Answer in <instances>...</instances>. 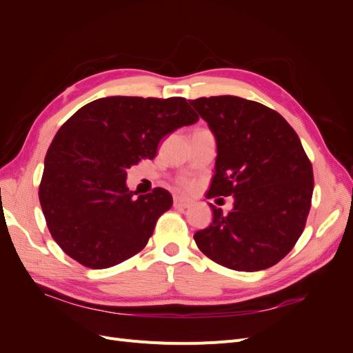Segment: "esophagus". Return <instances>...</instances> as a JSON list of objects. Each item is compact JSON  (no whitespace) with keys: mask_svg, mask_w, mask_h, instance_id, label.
Instances as JSON below:
<instances>
[{"mask_svg":"<svg viewBox=\"0 0 353 353\" xmlns=\"http://www.w3.org/2000/svg\"><path fill=\"white\" fill-rule=\"evenodd\" d=\"M174 208L175 209H187V208H190V203L181 197H174Z\"/></svg>","mask_w":353,"mask_h":353,"instance_id":"obj_1","label":"esophagus"}]
</instances>
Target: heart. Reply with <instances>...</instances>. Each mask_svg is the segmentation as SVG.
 I'll return each instance as SVG.
<instances>
[{"label": "heart", "mask_w": 353, "mask_h": 353, "mask_svg": "<svg viewBox=\"0 0 353 353\" xmlns=\"http://www.w3.org/2000/svg\"><path fill=\"white\" fill-rule=\"evenodd\" d=\"M178 185H179V188H183V190H191V188H193V183H191V181H188V179H181L179 183H178Z\"/></svg>", "instance_id": "b5f03b06"}]
</instances>
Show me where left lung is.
Segmentation results:
<instances>
[{
	"mask_svg": "<svg viewBox=\"0 0 353 353\" xmlns=\"http://www.w3.org/2000/svg\"><path fill=\"white\" fill-rule=\"evenodd\" d=\"M190 103L216 137L208 196H234L228 215L210 205L213 221L194 234L197 248L230 270L270 268L305 230L314 191L311 160L284 117L258 101L218 95Z\"/></svg>",
	"mask_w": 353,
	"mask_h": 353,
	"instance_id": "left-lung-1",
	"label": "left lung"
}]
</instances>
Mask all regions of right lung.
Segmentation results:
<instances>
[{
  "instance_id": "add662e5",
  "label": "right lung",
  "mask_w": 353,
  "mask_h": 353,
  "mask_svg": "<svg viewBox=\"0 0 353 353\" xmlns=\"http://www.w3.org/2000/svg\"><path fill=\"white\" fill-rule=\"evenodd\" d=\"M199 121L185 99L105 97L85 104L50 144L39 203L51 237L91 270L141 252L172 206L163 188L135 197L126 170L154 159L162 138Z\"/></svg>"
}]
</instances>
